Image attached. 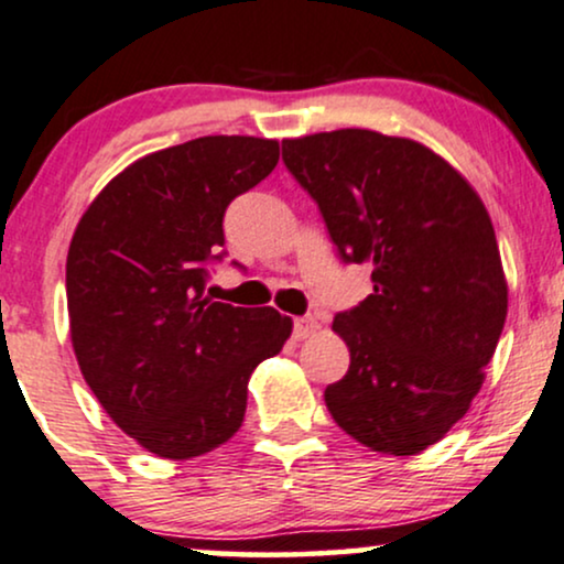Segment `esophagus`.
<instances>
[{
  "mask_svg": "<svg viewBox=\"0 0 564 564\" xmlns=\"http://www.w3.org/2000/svg\"><path fill=\"white\" fill-rule=\"evenodd\" d=\"M316 329H318V324L314 316H301V318H295L293 335H295V339H308Z\"/></svg>",
  "mask_w": 564,
  "mask_h": 564,
  "instance_id": "34e87169",
  "label": "esophagus"
}]
</instances>
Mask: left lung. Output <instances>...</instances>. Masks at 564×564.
I'll return each mask as SVG.
<instances>
[{
  "label": "left lung",
  "instance_id": "8db88e82",
  "mask_svg": "<svg viewBox=\"0 0 564 564\" xmlns=\"http://www.w3.org/2000/svg\"><path fill=\"white\" fill-rule=\"evenodd\" d=\"M282 159L345 263L373 290L332 329L350 368L324 402L345 434L419 455L468 413L507 318V280L484 200L419 141L345 128L282 141Z\"/></svg>",
  "mask_w": 564,
  "mask_h": 564
}]
</instances>
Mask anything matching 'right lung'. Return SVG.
<instances>
[{
	"label": "right lung",
	"instance_id": "add662e5",
	"mask_svg": "<svg viewBox=\"0 0 564 564\" xmlns=\"http://www.w3.org/2000/svg\"><path fill=\"white\" fill-rule=\"evenodd\" d=\"M280 162V143L206 135L122 170L86 208L67 250L69 337L107 415L143 449L187 460L242 426L253 368L293 318L204 293L229 200Z\"/></svg>",
	"mask_w": 564,
	"mask_h": 564
}]
</instances>
